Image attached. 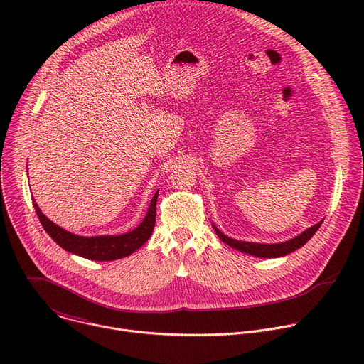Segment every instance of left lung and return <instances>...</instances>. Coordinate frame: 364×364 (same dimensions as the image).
Returning <instances> with one entry per match:
<instances>
[{"instance_id": "left-lung-1", "label": "left lung", "mask_w": 364, "mask_h": 364, "mask_svg": "<svg viewBox=\"0 0 364 364\" xmlns=\"http://www.w3.org/2000/svg\"><path fill=\"white\" fill-rule=\"evenodd\" d=\"M323 222L308 228L305 232H302L299 236L288 240V242H282V243H275V245H268V243H252V242H242V240H236L232 237H228L226 235H223L219 229L215 228L218 236L230 247H235L240 252L249 253L252 256H257V257H279L284 255H288L294 250H296L298 247L304 246L311 237L316 235V232L318 230V228L321 226Z\"/></svg>"}]
</instances>
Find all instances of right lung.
<instances>
[{
  "label": "right lung",
  "mask_w": 364,
  "mask_h": 364,
  "mask_svg": "<svg viewBox=\"0 0 364 364\" xmlns=\"http://www.w3.org/2000/svg\"><path fill=\"white\" fill-rule=\"evenodd\" d=\"M157 197L159 191L154 194L149 207H148V213L142 223L134 229L129 233L119 235V236H93V237H85V236H77L73 235L62 228H59L56 223L47 219L41 210L38 209V205L34 204L36 213L40 219L41 226L47 232V235L53 239L59 246H62L65 250L72 252L75 255H79L82 257L90 259V261H115V259L125 257L139 249L151 236L155 225V207H157Z\"/></svg>",
  "instance_id": "1"
}]
</instances>
